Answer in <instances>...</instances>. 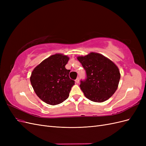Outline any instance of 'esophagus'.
I'll return each instance as SVG.
<instances>
[{
    "label": "esophagus",
    "instance_id": "1",
    "mask_svg": "<svg viewBox=\"0 0 146 146\" xmlns=\"http://www.w3.org/2000/svg\"><path fill=\"white\" fill-rule=\"evenodd\" d=\"M79 82H80V80H79V78L78 77V78H77V79L76 80V83H79Z\"/></svg>",
    "mask_w": 146,
    "mask_h": 146
}]
</instances>
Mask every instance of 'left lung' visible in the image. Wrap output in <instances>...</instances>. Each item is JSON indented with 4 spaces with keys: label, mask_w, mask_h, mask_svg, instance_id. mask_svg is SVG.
Returning a JSON list of instances; mask_svg holds the SVG:
<instances>
[{
    "label": "left lung",
    "mask_w": 146,
    "mask_h": 146,
    "mask_svg": "<svg viewBox=\"0 0 146 146\" xmlns=\"http://www.w3.org/2000/svg\"><path fill=\"white\" fill-rule=\"evenodd\" d=\"M77 58L86 70L87 77L80 85L86 98L95 102H104L111 98L121 78L117 66L99 53L91 52Z\"/></svg>",
    "instance_id": "8db88e82"
}]
</instances>
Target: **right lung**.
<instances>
[{
	"instance_id": "add662e5",
	"label": "right lung",
	"mask_w": 146,
	"mask_h": 146,
	"mask_svg": "<svg viewBox=\"0 0 146 146\" xmlns=\"http://www.w3.org/2000/svg\"><path fill=\"white\" fill-rule=\"evenodd\" d=\"M67 55L56 54L48 57L36 66L30 76L35 93L45 103L58 105L67 99L75 82L69 78L70 70L66 64Z\"/></svg>"
}]
</instances>
